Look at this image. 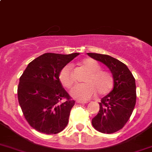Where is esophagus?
I'll return each mask as SVG.
<instances>
[{
    "label": "esophagus",
    "mask_w": 152,
    "mask_h": 152,
    "mask_svg": "<svg viewBox=\"0 0 152 152\" xmlns=\"http://www.w3.org/2000/svg\"><path fill=\"white\" fill-rule=\"evenodd\" d=\"M76 103L78 104H87V101H76Z\"/></svg>",
    "instance_id": "34e87169"
}]
</instances>
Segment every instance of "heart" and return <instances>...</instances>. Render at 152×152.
<instances>
[{"instance_id":"obj_1","label":"heart","mask_w":152,"mask_h":152,"mask_svg":"<svg viewBox=\"0 0 152 152\" xmlns=\"http://www.w3.org/2000/svg\"><path fill=\"white\" fill-rule=\"evenodd\" d=\"M82 65L89 73L85 78V84L75 86L70 90V96L75 99L86 101L96 93L101 96H107L112 91L114 85V78L111 73L102 70L99 62L92 58H87ZM59 80L66 88H70L75 82L72 67L70 65L62 67L59 73Z\"/></svg>"}]
</instances>
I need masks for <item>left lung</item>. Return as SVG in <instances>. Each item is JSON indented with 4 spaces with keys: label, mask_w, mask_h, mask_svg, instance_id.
<instances>
[{
    "label": "left lung",
    "mask_w": 152,
    "mask_h": 152,
    "mask_svg": "<svg viewBox=\"0 0 152 152\" xmlns=\"http://www.w3.org/2000/svg\"><path fill=\"white\" fill-rule=\"evenodd\" d=\"M87 55L108 67L114 78L113 90L102 99L99 113L92 119V124L100 132H116L126 124L135 106V79L126 65L117 59L96 53Z\"/></svg>",
    "instance_id": "left-lung-1"
}]
</instances>
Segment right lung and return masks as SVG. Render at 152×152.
I'll list each match as a JSON object with an SVG mask.
<instances>
[{
  "mask_svg": "<svg viewBox=\"0 0 152 152\" xmlns=\"http://www.w3.org/2000/svg\"><path fill=\"white\" fill-rule=\"evenodd\" d=\"M79 54L44 53L31 62L20 78L18 102L26 120L39 132L57 134L68 124L75 101L59 76L62 67Z\"/></svg>",
  "mask_w": 152,
  "mask_h": 152,
  "instance_id": "obj_1",
  "label": "right lung"
}]
</instances>
